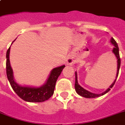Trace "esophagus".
Returning a JSON list of instances; mask_svg holds the SVG:
<instances>
[{
	"instance_id": "esophagus-1",
	"label": "esophagus",
	"mask_w": 125,
	"mask_h": 125,
	"mask_svg": "<svg viewBox=\"0 0 125 125\" xmlns=\"http://www.w3.org/2000/svg\"><path fill=\"white\" fill-rule=\"evenodd\" d=\"M67 64L68 65H71L73 64V63H74V59L72 57H68V58H67Z\"/></svg>"
}]
</instances>
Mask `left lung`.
Here are the masks:
<instances>
[{"label": "left lung", "mask_w": 125, "mask_h": 125, "mask_svg": "<svg viewBox=\"0 0 125 125\" xmlns=\"http://www.w3.org/2000/svg\"><path fill=\"white\" fill-rule=\"evenodd\" d=\"M111 42L112 43L113 45H114V48L113 49V52L114 53L115 56L117 57V75H116V79L117 78L119 74V68H120L121 65V58L120 56H119V47L118 45H117V43L115 42V40L113 38H112L111 39ZM116 79L115 80L114 82L110 85V87H109L108 89L106 90L104 92H103V93H101V94H95V93H91L89 91L85 90L80 86L79 84L78 83V81H77V74H76V73H75V90H76V93H78V95H80V96L82 97H85V98H95V97H100V96H102V95H104L105 93H108L112 87L114 86V85L115 83V81H116Z\"/></svg>", "instance_id": "obj_1"}]
</instances>
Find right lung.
Returning a JSON list of instances; mask_svg holds the SVG:
<instances>
[{
    "label": "right lung",
    "mask_w": 125,
    "mask_h": 125,
    "mask_svg": "<svg viewBox=\"0 0 125 125\" xmlns=\"http://www.w3.org/2000/svg\"><path fill=\"white\" fill-rule=\"evenodd\" d=\"M10 51V47L8 49L6 52V74L13 91L20 98L27 102L41 103L48 100L54 93L57 79L60 75L63 69L65 67V65L53 69L46 83L42 87H22L17 84L13 80V71L10 66L9 59Z\"/></svg>",
    "instance_id": "right-lung-1"
}]
</instances>
